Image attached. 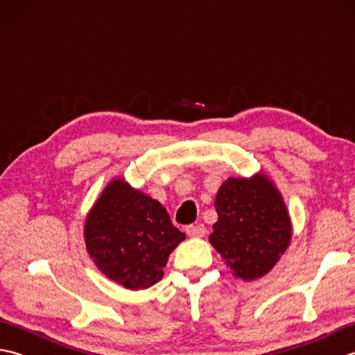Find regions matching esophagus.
<instances>
[{
    "mask_svg": "<svg viewBox=\"0 0 355 355\" xmlns=\"http://www.w3.org/2000/svg\"><path fill=\"white\" fill-rule=\"evenodd\" d=\"M186 233L192 238H201L206 235V227L205 224H192V225H187L186 227Z\"/></svg>",
    "mask_w": 355,
    "mask_h": 355,
    "instance_id": "esophagus-1",
    "label": "esophagus"
}]
</instances>
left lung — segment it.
Listing matches in <instances>:
<instances>
[{
    "instance_id": "1",
    "label": "left lung",
    "mask_w": 355,
    "mask_h": 355,
    "mask_svg": "<svg viewBox=\"0 0 355 355\" xmlns=\"http://www.w3.org/2000/svg\"><path fill=\"white\" fill-rule=\"evenodd\" d=\"M218 221L209 241L233 275L258 279L275 267L291 239L281 193L266 175L229 178L216 193Z\"/></svg>"
}]
</instances>
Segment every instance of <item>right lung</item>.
<instances>
[{
  "label": "right lung",
  "instance_id": "obj_1",
  "mask_svg": "<svg viewBox=\"0 0 355 355\" xmlns=\"http://www.w3.org/2000/svg\"><path fill=\"white\" fill-rule=\"evenodd\" d=\"M184 238L160 202L123 180L105 187L85 223L87 250L96 266L130 290L160 281L169 254Z\"/></svg>",
  "mask_w": 355,
  "mask_h": 355
}]
</instances>
